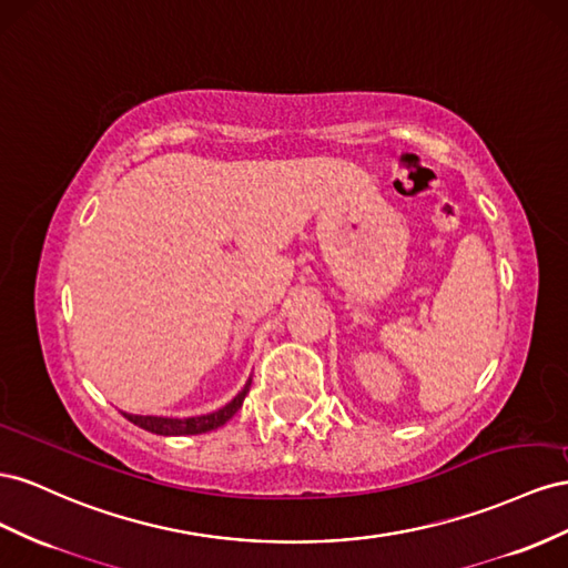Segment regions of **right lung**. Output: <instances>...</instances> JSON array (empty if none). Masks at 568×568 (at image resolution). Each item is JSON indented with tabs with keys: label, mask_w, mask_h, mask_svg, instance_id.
<instances>
[{
	"label": "right lung",
	"mask_w": 568,
	"mask_h": 568,
	"mask_svg": "<svg viewBox=\"0 0 568 568\" xmlns=\"http://www.w3.org/2000/svg\"><path fill=\"white\" fill-rule=\"evenodd\" d=\"M252 378L247 381V385L242 387V393H237L225 407L212 412V414H200V416H187V418H173V416H152V414H123L131 424L156 433V435H200L206 430L221 428L225 420L233 418L237 414V409L242 407V399L250 393Z\"/></svg>",
	"instance_id": "1"
}]
</instances>
